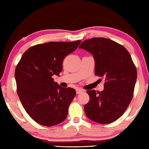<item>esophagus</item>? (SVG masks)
<instances>
[{
  "mask_svg": "<svg viewBox=\"0 0 149 149\" xmlns=\"http://www.w3.org/2000/svg\"><path fill=\"white\" fill-rule=\"evenodd\" d=\"M82 92H84V90H82V89H76V93H77V94H79V93H82Z\"/></svg>",
  "mask_w": 149,
  "mask_h": 149,
  "instance_id": "esophagus-1",
  "label": "esophagus"
}]
</instances>
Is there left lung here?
I'll use <instances>...</instances> for the list:
<instances>
[{"label": "left lung", "mask_w": 149, "mask_h": 149, "mask_svg": "<svg viewBox=\"0 0 149 149\" xmlns=\"http://www.w3.org/2000/svg\"><path fill=\"white\" fill-rule=\"evenodd\" d=\"M95 59L96 75L104 78V90H88L85 105L87 116L93 122L108 124L122 116L132 101L137 74L131 55L122 45L104 37L85 40L79 47Z\"/></svg>", "instance_id": "1"}]
</instances>
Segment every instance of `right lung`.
Here are the masks:
<instances>
[{
	"mask_svg": "<svg viewBox=\"0 0 149 149\" xmlns=\"http://www.w3.org/2000/svg\"><path fill=\"white\" fill-rule=\"evenodd\" d=\"M74 42H49L30 47L15 70L17 93L27 114L37 123L53 126L64 121L76 91L54 82L62 71L64 58L77 49Z\"/></svg>",
	"mask_w": 149,
	"mask_h": 149,
	"instance_id": "obj_1",
	"label": "right lung"
}]
</instances>
